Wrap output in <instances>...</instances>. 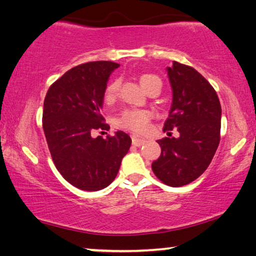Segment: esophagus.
Segmentation results:
<instances>
[{"instance_id":"obj_1","label":"esophagus","mask_w":256,"mask_h":256,"mask_svg":"<svg viewBox=\"0 0 256 256\" xmlns=\"http://www.w3.org/2000/svg\"><path fill=\"white\" fill-rule=\"evenodd\" d=\"M146 142L145 139H142L137 137V136H132V144H134V146H142L144 145Z\"/></svg>"}]
</instances>
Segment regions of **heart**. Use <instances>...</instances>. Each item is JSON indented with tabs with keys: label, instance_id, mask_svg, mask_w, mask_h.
Masks as SVG:
<instances>
[{
	"label": "heart",
	"instance_id": "1",
	"mask_svg": "<svg viewBox=\"0 0 256 256\" xmlns=\"http://www.w3.org/2000/svg\"><path fill=\"white\" fill-rule=\"evenodd\" d=\"M142 86L148 91L150 88L154 85H162L159 77L153 74H142L139 77ZM119 86H120V80H114L105 88L104 100L106 103H111L116 100L118 94ZM151 112L148 110H140V108H128L122 112L120 117L118 118V125L126 130H130L134 134H144L148 131V122L151 120Z\"/></svg>",
	"mask_w": 256,
	"mask_h": 256
}]
</instances>
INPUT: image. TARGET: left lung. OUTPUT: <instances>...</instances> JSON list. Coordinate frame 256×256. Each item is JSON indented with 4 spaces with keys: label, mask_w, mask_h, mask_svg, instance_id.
Segmentation results:
<instances>
[{
    "label": "left lung",
    "mask_w": 256,
    "mask_h": 256,
    "mask_svg": "<svg viewBox=\"0 0 256 256\" xmlns=\"http://www.w3.org/2000/svg\"><path fill=\"white\" fill-rule=\"evenodd\" d=\"M173 100L158 140L162 154L152 162L160 182L180 187L199 178L212 162L220 142L221 105L212 85L192 66L173 62L168 68ZM180 132L178 138L170 131Z\"/></svg>",
    "instance_id": "obj_1"
}]
</instances>
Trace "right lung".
Masks as SVG:
<instances>
[{"instance_id": "1", "label": "right lung", "mask_w": 256, "mask_h": 256, "mask_svg": "<svg viewBox=\"0 0 256 256\" xmlns=\"http://www.w3.org/2000/svg\"><path fill=\"white\" fill-rule=\"evenodd\" d=\"M118 63L88 62L66 71L48 90L43 105V130L54 166L71 185L100 190L114 182L131 146L130 136L94 138L106 130L100 114L104 92Z\"/></svg>"}]
</instances>
